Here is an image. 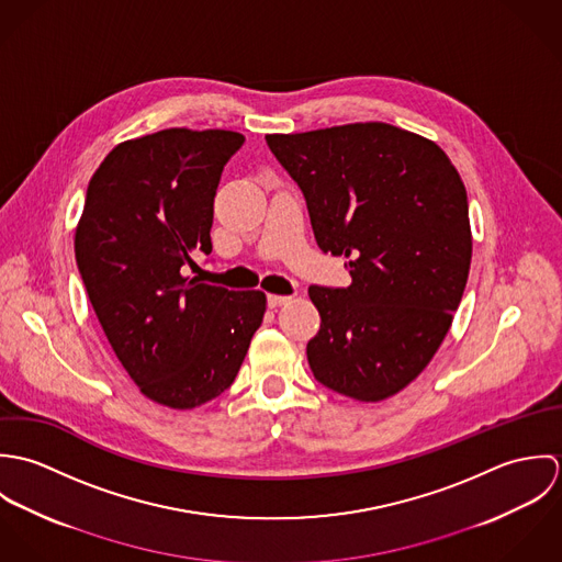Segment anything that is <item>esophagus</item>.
I'll return each instance as SVG.
<instances>
[{"label":"esophagus","instance_id":"34e87169","mask_svg":"<svg viewBox=\"0 0 562 562\" xmlns=\"http://www.w3.org/2000/svg\"><path fill=\"white\" fill-rule=\"evenodd\" d=\"M268 307L270 310H277V307H281V305H285L288 301H290V296H279V294H268Z\"/></svg>","mask_w":562,"mask_h":562}]
</instances>
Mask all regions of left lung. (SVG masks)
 Segmentation results:
<instances>
[{"label": "left lung", "mask_w": 562, "mask_h": 562, "mask_svg": "<svg viewBox=\"0 0 562 562\" xmlns=\"http://www.w3.org/2000/svg\"><path fill=\"white\" fill-rule=\"evenodd\" d=\"M266 143L299 183L322 252L344 255L352 277L310 288L321 312L310 368L337 394L385 401L430 363L459 310L472 263L465 186L432 140L387 123Z\"/></svg>", "instance_id": "obj_1"}]
</instances>
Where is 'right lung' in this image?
<instances>
[{
	"instance_id": "add662e5",
	"label": "right lung",
	"mask_w": 562,
	"mask_h": 562,
	"mask_svg": "<svg viewBox=\"0 0 562 562\" xmlns=\"http://www.w3.org/2000/svg\"><path fill=\"white\" fill-rule=\"evenodd\" d=\"M238 132L183 127L116 145L94 170L76 232L90 305L140 392L194 408L232 387L266 294L186 277L212 252L214 196Z\"/></svg>"
}]
</instances>
